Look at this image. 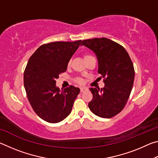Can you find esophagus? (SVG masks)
I'll list each match as a JSON object with an SVG mask.
<instances>
[{
  "label": "esophagus",
  "mask_w": 158,
  "mask_h": 158,
  "mask_svg": "<svg viewBox=\"0 0 158 158\" xmlns=\"http://www.w3.org/2000/svg\"><path fill=\"white\" fill-rule=\"evenodd\" d=\"M87 90V89L86 88H85V87H81V88H80V91H81V93L82 92H84V91H85V90Z\"/></svg>",
  "instance_id": "1"
}]
</instances>
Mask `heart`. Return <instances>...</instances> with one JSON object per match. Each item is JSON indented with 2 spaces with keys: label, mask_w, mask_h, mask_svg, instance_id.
Instances as JSON below:
<instances>
[{
  "label": "heart",
  "mask_w": 158,
  "mask_h": 158,
  "mask_svg": "<svg viewBox=\"0 0 158 158\" xmlns=\"http://www.w3.org/2000/svg\"><path fill=\"white\" fill-rule=\"evenodd\" d=\"M84 59H85V61H87L88 60L90 59V58H93L92 56H91V55H90V54H89V53H85V54H84ZM68 66L70 65V62H69V63H68ZM75 81L77 83V84H81V85L84 84V80H83L81 78H79V77H77V78H76V79H75Z\"/></svg>",
  "instance_id": "b5f03b06"
}]
</instances>
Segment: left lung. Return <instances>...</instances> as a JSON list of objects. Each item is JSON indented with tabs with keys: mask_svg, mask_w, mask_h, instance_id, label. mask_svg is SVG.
<instances>
[{
	"mask_svg": "<svg viewBox=\"0 0 158 158\" xmlns=\"http://www.w3.org/2000/svg\"><path fill=\"white\" fill-rule=\"evenodd\" d=\"M81 45L95 53L105 83L101 89H90L93 99L89 107L98 116L114 117L125 107L133 86L135 69L130 56L121 44L105 37L84 40Z\"/></svg>",
	"mask_w": 158,
	"mask_h": 158,
	"instance_id": "left-lung-1",
	"label": "left lung"
}]
</instances>
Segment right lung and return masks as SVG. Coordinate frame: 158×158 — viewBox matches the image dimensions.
<instances>
[{
    "label": "right lung",
    "mask_w": 158,
    "mask_h": 158,
    "mask_svg": "<svg viewBox=\"0 0 158 158\" xmlns=\"http://www.w3.org/2000/svg\"><path fill=\"white\" fill-rule=\"evenodd\" d=\"M81 42L44 44L29 58L23 73L26 95L36 114L48 123H56L65 119L80 92L73 85L60 90L56 86V79L66 71Z\"/></svg>",
    "instance_id": "1"
}]
</instances>
